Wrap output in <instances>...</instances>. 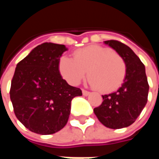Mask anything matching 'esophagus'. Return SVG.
Listing matches in <instances>:
<instances>
[{
	"instance_id": "34e87169",
	"label": "esophagus",
	"mask_w": 159,
	"mask_h": 159,
	"mask_svg": "<svg viewBox=\"0 0 159 159\" xmlns=\"http://www.w3.org/2000/svg\"><path fill=\"white\" fill-rule=\"evenodd\" d=\"M89 93H90V92H89V91L83 89V94L84 95V96H88V95H89Z\"/></svg>"
}]
</instances>
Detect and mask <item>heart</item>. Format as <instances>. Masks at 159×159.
Segmentation results:
<instances>
[{
    "label": "heart",
    "mask_w": 159,
    "mask_h": 159,
    "mask_svg": "<svg viewBox=\"0 0 159 159\" xmlns=\"http://www.w3.org/2000/svg\"><path fill=\"white\" fill-rule=\"evenodd\" d=\"M74 59L61 56L58 63L60 75L67 83L77 85L88 76L91 86L109 93L117 90L126 76V64L111 49L93 45L76 50Z\"/></svg>",
    "instance_id": "obj_1"
}]
</instances>
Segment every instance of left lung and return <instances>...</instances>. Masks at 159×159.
Segmentation results:
<instances>
[{
	"label": "left lung",
	"instance_id": "left-lung-1",
	"mask_svg": "<svg viewBox=\"0 0 159 159\" xmlns=\"http://www.w3.org/2000/svg\"><path fill=\"white\" fill-rule=\"evenodd\" d=\"M126 64V76L119 89L102 95L103 102L93 112L109 129H122L134 123L147 102L149 85L143 63L129 47L115 40L105 41Z\"/></svg>",
	"mask_w": 159,
	"mask_h": 159
}]
</instances>
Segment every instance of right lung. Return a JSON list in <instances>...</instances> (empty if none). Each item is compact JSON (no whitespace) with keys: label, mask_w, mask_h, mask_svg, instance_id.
I'll return each instance as SVG.
<instances>
[{"label":"right lung","mask_w":159,"mask_h":159,"mask_svg":"<svg viewBox=\"0 0 159 159\" xmlns=\"http://www.w3.org/2000/svg\"><path fill=\"white\" fill-rule=\"evenodd\" d=\"M65 45L44 42L18 63L10 89L17 118L31 132L52 134L69 119L70 104L82 90L62 78L58 63Z\"/></svg>","instance_id":"1"}]
</instances>
